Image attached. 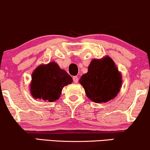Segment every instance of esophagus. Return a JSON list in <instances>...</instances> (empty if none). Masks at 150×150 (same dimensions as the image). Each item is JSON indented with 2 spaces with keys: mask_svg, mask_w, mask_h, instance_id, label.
Segmentation results:
<instances>
[{
  "mask_svg": "<svg viewBox=\"0 0 150 150\" xmlns=\"http://www.w3.org/2000/svg\"><path fill=\"white\" fill-rule=\"evenodd\" d=\"M73 81L75 83H77L79 82V78L78 76H75L73 77Z\"/></svg>",
  "mask_w": 150,
  "mask_h": 150,
  "instance_id": "esophagus-1",
  "label": "esophagus"
}]
</instances>
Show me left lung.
Returning a JSON list of instances; mask_svg holds the SVG:
<instances>
[{
  "mask_svg": "<svg viewBox=\"0 0 150 150\" xmlns=\"http://www.w3.org/2000/svg\"><path fill=\"white\" fill-rule=\"evenodd\" d=\"M86 96L96 103H107L117 96L122 83L121 75L110 57L93 59L88 72L81 77Z\"/></svg>",
  "mask_w": 150,
  "mask_h": 150,
  "instance_id": "left-lung-1",
  "label": "left lung"
}]
</instances>
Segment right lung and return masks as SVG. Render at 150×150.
<instances>
[{
    "mask_svg": "<svg viewBox=\"0 0 150 150\" xmlns=\"http://www.w3.org/2000/svg\"><path fill=\"white\" fill-rule=\"evenodd\" d=\"M72 78L57 63L38 67L32 74L31 93L34 98L54 102L60 96L63 87L72 83Z\"/></svg>",
    "mask_w": 150,
    "mask_h": 150,
    "instance_id": "obj_1",
    "label": "right lung"
}]
</instances>
